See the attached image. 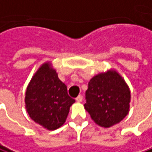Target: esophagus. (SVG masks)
Here are the masks:
<instances>
[{"label":"esophagus","mask_w":152,"mask_h":152,"mask_svg":"<svg viewBox=\"0 0 152 152\" xmlns=\"http://www.w3.org/2000/svg\"><path fill=\"white\" fill-rule=\"evenodd\" d=\"M76 100L77 102H82V101H83V96H82L81 95H79V96L76 98Z\"/></svg>","instance_id":"1"}]
</instances>
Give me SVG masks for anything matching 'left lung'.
Returning <instances> with one entry per match:
<instances>
[{"label":"left lung","mask_w":152,"mask_h":152,"mask_svg":"<svg viewBox=\"0 0 152 152\" xmlns=\"http://www.w3.org/2000/svg\"><path fill=\"white\" fill-rule=\"evenodd\" d=\"M85 110L95 123L110 127L129 112L131 92L124 79L115 71L94 76L85 92Z\"/></svg>","instance_id":"1"}]
</instances>
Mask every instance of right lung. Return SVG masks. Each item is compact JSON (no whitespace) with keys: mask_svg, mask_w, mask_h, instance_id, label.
I'll list each match as a JSON object with an SVG mask.
<instances>
[{"mask_svg":"<svg viewBox=\"0 0 152 152\" xmlns=\"http://www.w3.org/2000/svg\"><path fill=\"white\" fill-rule=\"evenodd\" d=\"M25 103L35 123L53 131L64 124L75 99L68 95L67 86L59 80L56 70L44 63L28 86Z\"/></svg>","mask_w":152,"mask_h":152,"instance_id":"obj_1","label":"right lung"}]
</instances>
